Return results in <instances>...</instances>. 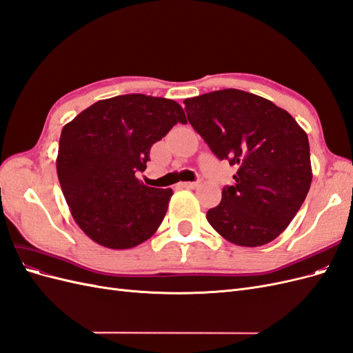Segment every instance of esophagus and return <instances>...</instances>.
Here are the masks:
<instances>
[{"instance_id": "1", "label": "esophagus", "mask_w": 353, "mask_h": 353, "mask_svg": "<svg viewBox=\"0 0 353 353\" xmlns=\"http://www.w3.org/2000/svg\"><path fill=\"white\" fill-rule=\"evenodd\" d=\"M181 187L188 188V190H194L199 187V183H181Z\"/></svg>"}]
</instances>
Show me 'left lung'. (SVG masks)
<instances>
[{
    "instance_id": "1",
    "label": "left lung",
    "mask_w": 353,
    "mask_h": 353,
    "mask_svg": "<svg viewBox=\"0 0 353 353\" xmlns=\"http://www.w3.org/2000/svg\"><path fill=\"white\" fill-rule=\"evenodd\" d=\"M191 126L218 159L237 168L236 184L208 210L219 236L243 248L275 240L293 221L312 183L307 135L272 101L240 90L184 100Z\"/></svg>"
}]
</instances>
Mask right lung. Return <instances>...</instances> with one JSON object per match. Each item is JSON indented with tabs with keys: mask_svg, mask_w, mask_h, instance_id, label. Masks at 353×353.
Wrapping results in <instances>:
<instances>
[{
	"mask_svg": "<svg viewBox=\"0 0 353 353\" xmlns=\"http://www.w3.org/2000/svg\"><path fill=\"white\" fill-rule=\"evenodd\" d=\"M178 122L187 119L176 101L126 94L94 103L63 128L57 176L74 222L94 243L131 249L157 231L174 191L147 187L135 174Z\"/></svg>",
	"mask_w": 353,
	"mask_h": 353,
	"instance_id": "right-lung-1",
	"label": "right lung"
}]
</instances>
